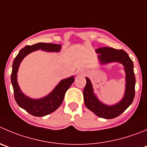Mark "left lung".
<instances>
[{
  "mask_svg": "<svg viewBox=\"0 0 147 147\" xmlns=\"http://www.w3.org/2000/svg\"><path fill=\"white\" fill-rule=\"evenodd\" d=\"M101 65L118 62L122 63L125 72V90L122 100L113 105H107L98 100L94 93L92 84L86 77V84L84 89V100L86 107L97 116L105 119H112L119 116L131 105L135 96L136 78L134 72V63L126 52L113 47H100L95 50Z\"/></svg>",
  "mask_w": 147,
  "mask_h": 147,
  "instance_id": "1",
  "label": "left lung"
}]
</instances>
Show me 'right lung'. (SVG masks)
I'll use <instances>...</instances> for the list:
<instances>
[{
  "label": "right lung",
  "instance_id": "1",
  "mask_svg": "<svg viewBox=\"0 0 147 147\" xmlns=\"http://www.w3.org/2000/svg\"><path fill=\"white\" fill-rule=\"evenodd\" d=\"M61 49V45L52 43L39 42L33 45H27L19 51V54L16 55L13 61L11 79L13 86L15 100L19 107L34 116H45L56 110L62 104L66 91L74 82V76H73L61 80L55 89L45 97L40 99H32L25 95L18 84L17 72L19 65L24 57L36 50H41L47 52L58 53Z\"/></svg>",
  "mask_w": 147,
  "mask_h": 147
}]
</instances>
